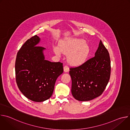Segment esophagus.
<instances>
[{
  "label": "esophagus",
  "mask_w": 130,
  "mask_h": 130,
  "mask_svg": "<svg viewBox=\"0 0 130 130\" xmlns=\"http://www.w3.org/2000/svg\"><path fill=\"white\" fill-rule=\"evenodd\" d=\"M69 70V68L67 66H64V72H68Z\"/></svg>",
  "instance_id": "1"
}]
</instances>
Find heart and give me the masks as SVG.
Here are the masks:
<instances>
[{
  "label": "heart",
  "mask_w": 130,
  "mask_h": 130,
  "mask_svg": "<svg viewBox=\"0 0 130 130\" xmlns=\"http://www.w3.org/2000/svg\"><path fill=\"white\" fill-rule=\"evenodd\" d=\"M60 48L54 47L53 51L57 55L60 56L62 52L67 55L68 63L73 66H78L83 64L87 59L90 49L82 39H68L64 40L60 43Z\"/></svg>",
  "instance_id": "heart-1"
}]
</instances>
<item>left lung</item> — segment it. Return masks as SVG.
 <instances>
[{"instance_id": "left-lung-1", "label": "left lung", "mask_w": 130, "mask_h": 130, "mask_svg": "<svg viewBox=\"0 0 130 130\" xmlns=\"http://www.w3.org/2000/svg\"><path fill=\"white\" fill-rule=\"evenodd\" d=\"M110 69L109 53L100 41L94 57L70 68L73 97L78 101H86L100 96L109 81Z\"/></svg>"}]
</instances>
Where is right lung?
<instances>
[{
  "label": "right lung",
  "instance_id": "1",
  "mask_svg": "<svg viewBox=\"0 0 130 130\" xmlns=\"http://www.w3.org/2000/svg\"><path fill=\"white\" fill-rule=\"evenodd\" d=\"M40 38L35 35L28 40L17 54L16 81L28 99L43 102L51 97L55 81L63 72V63L45 60V48L37 46Z\"/></svg>",
  "mask_w": 130,
  "mask_h": 130
}]
</instances>
